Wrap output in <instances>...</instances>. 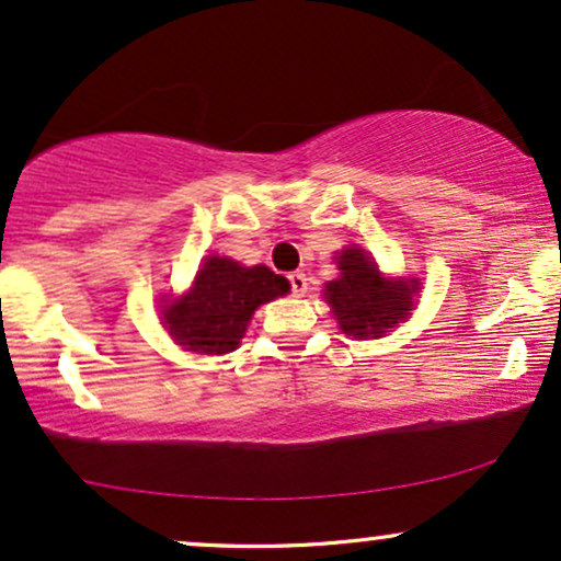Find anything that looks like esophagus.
<instances>
[{"label":"esophagus","mask_w":561,"mask_h":561,"mask_svg":"<svg viewBox=\"0 0 561 561\" xmlns=\"http://www.w3.org/2000/svg\"><path fill=\"white\" fill-rule=\"evenodd\" d=\"M288 283H291V294L294 296H305L307 294V275L305 273H288Z\"/></svg>","instance_id":"1"}]
</instances>
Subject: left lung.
<instances>
[{
  "label": "left lung",
  "mask_w": 561,
  "mask_h": 561,
  "mask_svg": "<svg viewBox=\"0 0 561 561\" xmlns=\"http://www.w3.org/2000/svg\"><path fill=\"white\" fill-rule=\"evenodd\" d=\"M341 275L325 283V299L339 328L354 339H380L410 314L417 280H383L365 249L348 247L339 254Z\"/></svg>",
  "instance_id": "left-lung-1"
}]
</instances>
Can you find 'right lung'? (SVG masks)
I'll return each instance as SVG.
<instances>
[{"label":"right lung","mask_w":561,"mask_h":561,"mask_svg":"<svg viewBox=\"0 0 561 561\" xmlns=\"http://www.w3.org/2000/svg\"><path fill=\"white\" fill-rule=\"evenodd\" d=\"M288 291V280L265 265L241 267L209 256L194 288L162 309L164 325L181 346L199 354H228L241 344L254 309Z\"/></svg>","instance_id":"obj_1"}]
</instances>
